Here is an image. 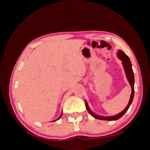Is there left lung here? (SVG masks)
<instances>
[{
	"mask_svg": "<svg viewBox=\"0 0 150 150\" xmlns=\"http://www.w3.org/2000/svg\"><path fill=\"white\" fill-rule=\"evenodd\" d=\"M117 56L122 61V66H123L125 72L126 74V78L128 79V82L129 83V85L131 87V96L129 98V101L128 104V105L126 106V107L125 108V110L120 112L119 114L116 115L115 116H103L101 115H98L94 113L91 110L90 108L88 106V104L87 103V101H85V104H86V107L88 112L89 114L91 115L93 117H94V118H96L98 120H106V121H115L118 120L123 116L126 112L128 111L129 109V106H131V103L133 102V98H134V72L132 69V64H131V62L130 61L129 58L128 56L126 55V54L122 52L121 50H118L117 52Z\"/></svg>",
	"mask_w": 150,
	"mask_h": 150,
	"instance_id": "1",
	"label": "left lung"
}]
</instances>
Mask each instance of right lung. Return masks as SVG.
<instances>
[{"label": "right lung", "instance_id": "obj_1", "mask_svg": "<svg viewBox=\"0 0 150 150\" xmlns=\"http://www.w3.org/2000/svg\"><path fill=\"white\" fill-rule=\"evenodd\" d=\"M62 112H61V114L60 115V116H59V117H58V118L57 119H56V120H54V121H57V120H59L60 118H61V116H62Z\"/></svg>", "mask_w": 150, "mask_h": 150}]
</instances>
